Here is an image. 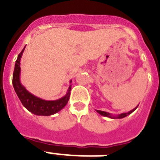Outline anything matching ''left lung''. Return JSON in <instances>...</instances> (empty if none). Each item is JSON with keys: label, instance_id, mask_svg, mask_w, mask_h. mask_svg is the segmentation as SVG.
I'll list each match as a JSON object with an SVG mask.
<instances>
[{"label": "left lung", "instance_id": "1", "mask_svg": "<svg viewBox=\"0 0 160 160\" xmlns=\"http://www.w3.org/2000/svg\"><path fill=\"white\" fill-rule=\"evenodd\" d=\"M138 106H137V107H135V108L133 109V110L130 111L129 112H128V113H122V114H118V115H113V114H110V113H108V112H106V111H98V110H97V112L98 113V114H101V115H103V116H105V117H108V118H125V117H127V116H128V115H129V114H131V113L133 112V111H135V110H136L137 107H138Z\"/></svg>", "mask_w": 160, "mask_h": 160}]
</instances>
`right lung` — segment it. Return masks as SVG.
I'll use <instances>...</instances> for the list:
<instances>
[{"instance_id":"1","label":"right lung","mask_w":160,"mask_h":160,"mask_svg":"<svg viewBox=\"0 0 160 160\" xmlns=\"http://www.w3.org/2000/svg\"><path fill=\"white\" fill-rule=\"evenodd\" d=\"M25 49V47H24L22 52L18 54V59L15 63L14 71L12 73V86H13L14 90L19 98L20 101L22 102V105L32 114L36 115H43V116H49V115L56 114L66 107L68 101L70 99L71 85H70V87L68 88L66 95L59 99L53 100V101L44 100L29 92L21 83V80H20L21 58H22ZM70 82H72L71 80Z\"/></svg>"}]
</instances>
